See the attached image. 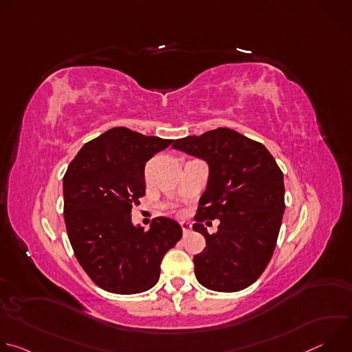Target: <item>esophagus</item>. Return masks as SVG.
<instances>
[{"mask_svg": "<svg viewBox=\"0 0 352 352\" xmlns=\"http://www.w3.org/2000/svg\"><path fill=\"white\" fill-rule=\"evenodd\" d=\"M181 227H182L184 235L189 234V232H190V230H192V226H190V223H186V221H182V223H181Z\"/></svg>", "mask_w": 352, "mask_h": 352, "instance_id": "34e87169", "label": "esophagus"}]
</instances>
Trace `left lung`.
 Returning <instances> with one entry per match:
<instances>
[{"mask_svg": "<svg viewBox=\"0 0 352 352\" xmlns=\"http://www.w3.org/2000/svg\"><path fill=\"white\" fill-rule=\"evenodd\" d=\"M173 147L209 166L193 224L206 239V248L193 256L197 281L219 292L249 287L269 265L281 227L285 205L280 167L262 143L230 128L177 139ZM214 218L221 226L210 236L203 221Z\"/></svg>", "mask_w": 352, "mask_h": 352, "instance_id": "1", "label": "left lung"}]
</instances>
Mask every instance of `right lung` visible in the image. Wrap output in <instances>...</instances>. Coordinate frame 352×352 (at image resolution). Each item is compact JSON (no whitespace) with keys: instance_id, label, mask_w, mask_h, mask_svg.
<instances>
[{"instance_id":"1","label":"right lung","mask_w":352,"mask_h":352,"mask_svg":"<svg viewBox=\"0 0 352 352\" xmlns=\"http://www.w3.org/2000/svg\"><path fill=\"white\" fill-rule=\"evenodd\" d=\"M171 139L125 126L87 142L64 175V219L75 256L87 276L113 294H139L156 285L181 226L157 217L144 230L131 210L144 195V164Z\"/></svg>"}]
</instances>
